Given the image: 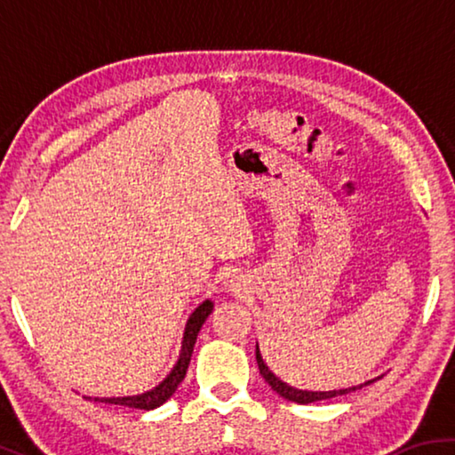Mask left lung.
I'll use <instances>...</instances> for the list:
<instances>
[{"label":"left lung","mask_w":455,"mask_h":455,"mask_svg":"<svg viewBox=\"0 0 455 455\" xmlns=\"http://www.w3.org/2000/svg\"><path fill=\"white\" fill-rule=\"evenodd\" d=\"M257 363H259L260 375L265 377V381H267L268 385H271L273 391H276V394H279L281 397L289 399V402L303 403V405L313 403V402H323V399H331V397H339V395L351 394V391L361 389V387H363V385H369V383L375 381V379H373V381H367V383H363V385H357V387L335 389V391H303V389H295V387H291V385L283 383V381L279 379V377L268 371V367L265 365V361H263V357H260V353H259V345H257Z\"/></svg>","instance_id":"left-lung-1"}]
</instances>
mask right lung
<instances>
[{"label":"right lung","instance_id":"right-lung-1","mask_svg":"<svg viewBox=\"0 0 455 455\" xmlns=\"http://www.w3.org/2000/svg\"><path fill=\"white\" fill-rule=\"evenodd\" d=\"M212 313V303L204 301L198 309L190 315V319L187 323V329H184V339H182V351H180V359L176 361L174 369L171 371V375L154 387L152 391H146L142 395H132V397H94V402H102V403H114V405H124V407H134V410H154V407L163 405L166 399H171V395L179 387L180 381L187 375V369L190 363L192 351H195V343L198 337V331L203 327V323L206 321V317ZM92 399V397H90Z\"/></svg>","mask_w":455,"mask_h":455}]
</instances>
